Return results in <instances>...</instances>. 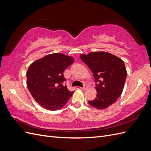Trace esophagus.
<instances>
[{
	"label": "esophagus",
	"mask_w": 151,
	"mask_h": 151,
	"mask_svg": "<svg viewBox=\"0 0 151 151\" xmlns=\"http://www.w3.org/2000/svg\"><path fill=\"white\" fill-rule=\"evenodd\" d=\"M81 89L82 90H86L87 89H88V86H87L86 84H84L83 88H81Z\"/></svg>",
	"instance_id": "34e87169"
}]
</instances>
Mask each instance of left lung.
I'll return each mask as SVG.
<instances>
[{"mask_svg":"<svg viewBox=\"0 0 151 151\" xmlns=\"http://www.w3.org/2000/svg\"><path fill=\"white\" fill-rule=\"evenodd\" d=\"M81 59L92 71L96 86V97L88 103L91 106L103 109L111 106L119 98L124 88L127 70L124 62L106 52L81 54Z\"/></svg>","mask_w":151,"mask_h":151,"instance_id":"obj_1","label":"left lung"}]
</instances>
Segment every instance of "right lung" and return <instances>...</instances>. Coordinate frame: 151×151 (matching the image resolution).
I'll use <instances>...</instances> for the list:
<instances>
[{
    "label": "right lung",
    "instance_id": "obj_1",
    "mask_svg": "<svg viewBox=\"0 0 151 151\" xmlns=\"http://www.w3.org/2000/svg\"><path fill=\"white\" fill-rule=\"evenodd\" d=\"M70 56L61 53L49 54L35 61L26 73L27 87L41 106L55 111L64 106L74 93L66 85L63 72L74 62Z\"/></svg>",
    "mask_w": 151,
    "mask_h": 151
}]
</instances>
